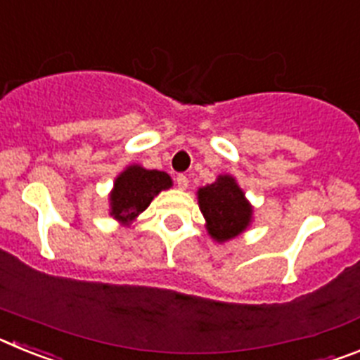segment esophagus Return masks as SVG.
<instances>
[{
  "label": "esophagus",
  "instance_id": "34e87169",
  "mask_svg": "<svg viewBox=\"0 0 360 360\" xmlns=\"http://www.w3.org/2000/svg\"><path fill=\"white\" fill-rule=\"evenodd\" d=\"M176 186H178V189H187V186H189V178H187L186 174H178Z\"/></svg>",
  "mask_w": 360,
  "mask_h": 360
}]
</instances>
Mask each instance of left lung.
I'll use <instances>...</instances> for the list:
<instances>
[{
  "mask_svg": "<svg viewBox=\"0 0 360 360\" xmlns=\"http://www.w3.org/2000/svg\"><path fill=\"white\" fill-rule=\"evenodd\" d=\"M198 205L209 234L218 243L240 236L252 221V205L231 174H219L216 182L200 187Z\"/></svg>",
  "mask_w": 360,
  "mask_h": 360,
  "instance_id": "8db88e82",
  "label": "left lung"
}]
</instances>
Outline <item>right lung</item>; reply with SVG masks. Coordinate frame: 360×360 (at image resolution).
Masks as SVG:
<instances>
[{"label": "right lung", "mask_w": 360, "mask_h": 360, "mask_svg": "<svg viewBox=\"0 0 360 360\" xmlns=\"http://www.w3.org/2000/svg\"><path fill=\"white\" fill-rule=\"evenodd\" d=\"M173 180L167 173L144 169L142 165H129L115 178L110 193V214L120 224H131L136 216L148 209L151 200L164 189H169Z\"/></svg>", "instance_id": "add662e5"}]
</instances>
